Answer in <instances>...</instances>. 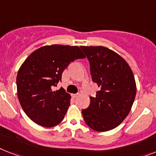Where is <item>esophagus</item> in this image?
<instances>
[{"mask_svg":"<svg viewBox=\"0 0 156 156\" xmlns=\"http://www.w3.org/2000/svg\"><path fill=\"white\" fill-rule=\"evenodd\" d=\"M79 96V94L76 93V94H72V96H73V98H76V97H77V96Z\"/></svg>","mask_w":156,"mask_h":156,"instance_id":"esophagus-1","label":"esophagus"}]
</instances>
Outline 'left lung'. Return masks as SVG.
Returning <instances> with one entry per match:
<instances>
[{
  "label": "left lung",
  "instance_id": "8db88e82",
  "mask_svg": "<svg viewBox=\"0 0 156 156\" xmlns=\"http://www.w3.org/2000/svg\"><path fill=\"white\" fill-rule=\"evenodd\" d=\"M90 64L93 82L100 90L82 110L87 125L97 132L114 129L124 120L136 98L133 73L124 59L103 46H81Z\"/></svg>",
  "mask_w": 156,
  "mask_h": 156
}]
</instances>
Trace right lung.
<instances>
[{"label":"right lung","mask_w":156,"mask_h":156,"mask_svg":"<svg viewBox=\"0 0 156 156\" xmlns=\"http://www.w3.org/2000/svg\"><path fill=\"white\" fill-rule=\"evenodd\" d=\"M85 58L78 46H43L30 54L18 71L17 96L23 110L33 122L46 127L62 121L71 96L63 87L53 91L71 62Z\"/></svg>","instance_id":"obj_1"}]
</instances>
